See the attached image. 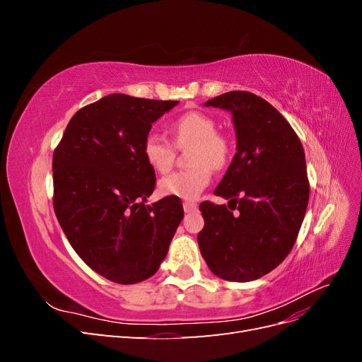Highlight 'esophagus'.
<instances>
[{"label":"esophagus","instance_id":"1","mask_svg":"<svg viewBox=\"0 0 362 362\" xmlns=\"http://www.w3.org/2000/svg\"><path fill=\"white\" fill-rule=\"evenodd\" d=\"M196 210H198V204L184 202V211L185 213H192V211H196Z\"/></svg>","mask_w":362,"mask_h":362}]
</instances>
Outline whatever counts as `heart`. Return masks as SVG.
I'll return each instance as SVG.
<instances>
[{
	"instance_id": "b5f03b06",
	"label": "heart",
	"mask_w": 362,
	"mask_h": 362,
	"mask_svg": "<svg viewBox=\"0 0 362 362\" xmlns=\"http://www.w3.org/2000/svg\"><path fill=\"white\" fill-rule=\"evenodd\" d=\"M177 148L190 149L192 169L164 177L158 189L164 196L194 201L211 182V169H223L231 157V141L216 131V120L202 112H187L170 124ZM175 146L168 139L152 133L145 139L144 157L149 168L166 173L175 163Z\"/></svg>"
}]
</instances>
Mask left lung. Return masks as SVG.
Returning a JSON list of instances; mask_svg holds the SVG:
<instances>
[{"mask_svg": "<svg viewBox=\"0 0 362 362\" xmlns=\"http://www.w3.org/2000/svg\"><path fill=\"white\" fill-rule=\"evenodd\" d=\"M204 105L231 112L237 152L214 190L228 206L199 205V249L216 276L249 282L278 267L298 238L310 199L303 146L286 117L254 93L233 90Z\"/></svg>", "mask_w": 362, "mask_h": 362, "instance_id": "left-lung-1", "label": "left lung"}]
</instances>
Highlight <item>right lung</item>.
<instances>
[{
  "mask_svg": "<svg viewBox=\"0 0 362 362\" xmlns=\"http://www.w3.org/2000/svg\"><path fill=\"white\" fill-rule=\"evenodd\" d=\"M177 104L104 96L72 116L54 151L57 221L78 257L108 281L137 284L154 275L184 217L180 198L145 204L156 189L145 139Z\"/></svg>",
  "mask_w": 362,
  "mask_h": 362,
  "instance_id": "right-lung-1",
  "label": "right lung"
}]
</instances>
